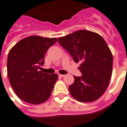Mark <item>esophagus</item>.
Returning a JSON list of instances; mask_svg holds the SVG:
<instances>
[{"label":"esophagus","mask_w":127,"mask_h":127,"mask_svg":"<svg viewBox=\"0 0 127 127\" xmlns=\"http://www.w3.org/2000/svg\"><path fill=\"white\" fill-rule=\"evenodd\" d=\"M58 76H60V77H64L65 75H64V74H58Z\"/></svg>","instance_id":"34e87169"}]
</instances>
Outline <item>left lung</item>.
Here are the masks:
<instances>
[{
    "instance_id": "8db88e82",
    "label": "left lung",
    "mask_w": 127,
    "mask_h": 127,
    "mask_svg": "<svg viewBox=\"0 0 127 127\" xmlns=\"http://www.w3.org/2000/svg\"><path fill=\"white\" fill-rule=\"evenodd\" d=\"M59 44L67 51L76 63L82 76H74L69 87L77 100H96L106 91L112 74L113 56L103 38L98 33L79 30L58 38Z\"/></svg>"
}]
</instances>
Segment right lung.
Masks as SVG:
<instances>
[{
	"label": "right lung",
	"mask_w": 127,
	"mask_h": 127,
	"mask_svg": "<svg viewBox=\"0 0 127 127\" xmlns=\"http://www.w3.org/2000/svg\"><path fill=\"white\" fill-rule=\"evenodd\" d=\"M57 38L32 36L22 39L8 54L7 74L18 97L27 103L38 104L47 100L56 82V73L39 71L45 54Z\"/></svg>",
	"instance_id": "right-lung-1"
}]
</instances>
